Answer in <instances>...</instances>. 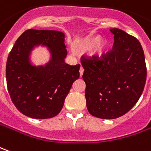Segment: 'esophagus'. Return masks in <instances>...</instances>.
Listing matches in <instances>:
<instances>
[{
  "instance_id": "34e87169",
  "label": "esophagus",
  "mask_w": 151,
  "mask_h": 151,
  "mask_svg": "<svg viewBox=\"0 0 151 151\" xmlns=\"http://www.w3.org/2000/svg\"><path fill=\"white\" fill-rule=\"evenodd\" d=\"M83 72H84V68H83V67H81V68H80V69H79V73H80V76H81V77L83 76Z\"/></svg>"
}]
</instances>
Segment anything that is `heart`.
Listing matches in <instances>:
<instances>
[{"label":"heart","instance_id":"obj_1","mask_svg":"<svg viewBox=\"0 0 151 151\" xmlns=\"http://www.w3.org/2000/svg\"><path fill=\"white\" fill-rule=\"evenodd\" d=\"M109 46V42L107 38L101 37L99 35H91L83 39L80 43L79 49L82 51L91 50L92 56L101 58L107 52Z\"/></svg>","mask_w":151,"mask_h":151}]
</instances>
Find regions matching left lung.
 I'll return each mask as SVG.
<instances>
[{
    "label": "left lung",
    "mask_w": 151,
    "mask_h": 151,
    "mask_svg": "<svg viewBox=\"0 0 151 151\" xmlns=\"http://www.w3.org/2000/svg\"><path fill=\"white\" fill-rule=\"evenodd\" d=\"M109 31L114 39L113 50L101 59L92 56L81 61L86 108L92 116L104 119L128 112L141 97L146 80L145 55L139 41L119 28Z\"/></svg>",
    "instance_id": "8db88e82"
}]
</instances>
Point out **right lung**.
<instances>
[{"label": "right lung", "mask_w": 151, "mask_h": 151, "mask_svg": "<svg viewBox=\"0 0 151 151\" xmlns=\"http://www.w3.org/2000/svg\"><path fill=\"white\" fill-rule=\"evenodd\" d=\"M65 37L62 32L32 28L14 43L6 62V83L12 102L24 115L37 119L57 115L79 78L80 65L65 63ZM40 45L47 48L51 59L46 65H34L30 56Z\"/></svg>", "instance_id": "1"}]
</instances>
